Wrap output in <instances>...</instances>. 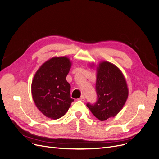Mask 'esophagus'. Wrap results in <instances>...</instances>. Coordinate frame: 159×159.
Wrapping results in <instances>:
<instances>
[{"label": "esophagus", "instance_id": "obj_1", "mask_svg": "<svg viewBox=\"0 0 159 159\" xmlns=\"http://www.w3.org/2000/svg\"><path fill=\"white\" fill-rule=\"evenodd\" d=\"M79 100H81V101H82V102H84L85 101V97L84 95H81V97L79 98Z\"/></svg>", "mask_w": 159, "mask_h": 159}]
</instances>
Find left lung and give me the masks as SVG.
<instances>
[{
	"label": "left lung",
	"mask_w": 159,
	"mask_h": 159,
	"mask_svg": "<svg viewBox=\"0 0 159 159\" xmlns=\"http://www.w3.org/2000/svg\"><path fill=\"white\" fill-rule=\"evenodd\" d=\"M95 91L96 102L86 105L100 121L115 117L128 98L127 85L122 72L108 61L101 62L97 69Z\"/></svg>",
	"instance_id": "1"
}]
</instances>
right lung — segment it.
Returning <instances> with one entry per match:
<instances>
[{
	"instance_id": "obj_1",
	"label": "right lung",
	"mask_w": 159,
	"mask_h": 159,
	"mask_svg": "<svg viewBox=\"0 0 159 159\" xmlns=\"http://www.w3.org/2000/svg\"><path fill=\"white\" fill-rule=\"evenodd\" d=\"M71 68L68 57H56L38 70L32 83V95L37 108L47 117L57 119L66 114L74 99L66 80Z\"/></svg>"
}]
</instances>
